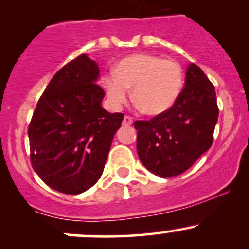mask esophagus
I'll return each instance as SVG.
<instances>
[{"label": "esophagus", "mask_w": 249, "mask_h": 249, "mask_svg": "<svg viewBox=\"0 0 249 249\" xmlns=\"http://www.w3.org/2000/svg\"><path fill=\"white\" fill-rule=\"evenodd\" d=\"M132 123H133V119L131 118L130 116H125L124 117V121H123V125H127V126H128V125H131V124H132Z\"/></svg>", "instance_id": "34e87169"}]
</instances>
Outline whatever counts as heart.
I'll use <instances>...</instances> for the list:
<instances>
[{
    "label": "heart",
    "mask_w": 249,
    "mask_h": 249,
    "mask_svg": "<svg viewBox=\"0 0 249 249\" xmlns=\"http://www.w3.org/2000/svg\"><path fill=\"white\" fill-rule=\"evenodd\" d=\"M108 101L115 107L125 104L133 88V99L147 115H160L176 103L184 75L181 65L151 53H137L123 58L115 73L103 78Z\"/></svg>",
    "instance_id": "b5f03b06"
}]
</instances>
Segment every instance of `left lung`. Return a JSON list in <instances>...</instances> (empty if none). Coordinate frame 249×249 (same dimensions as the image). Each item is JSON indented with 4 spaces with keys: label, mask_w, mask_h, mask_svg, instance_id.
Wrapping results in <instances>:
<instances>
[{
    "label": "left lung",
    "mask_w": 249,
    "mask_h": 249,
    "mask_svg": "<svg viewBox=\"0 0 249 249\" xmlns=\"http://www.w3.org/2000/svg\"><path fill=\"white\" fill-rule=\"evenodd\" d=\"M218 116L214 85L192 63L172 107L150 121L134 122L142 164L162 178L185 172L212 146Z\"/></svg>",
    "instance_id": "obj_1"
}]
</instances>
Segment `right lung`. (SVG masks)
<instances>
[{"label":"right lung","mask_w":249,"mask_h":249,"mask_svg":"<svg viewBox=\"0 0 249 249\" xmlns=\"http://www.w3.org/2000/svg\"><path fill=\"white\" fill-rule=\"evenodd\" d=\"M98 77L97 63L79 55L51 78L30 121L31 165L61 193H83L98 181L124 119L102 107L105 92Z\"/></svg>","instance_id":"1"}]
</instances>
